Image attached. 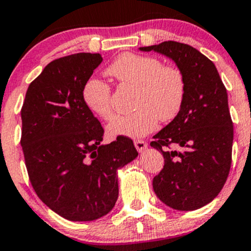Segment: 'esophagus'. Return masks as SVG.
Segmentation results:
<instances>
[{
	"label": "esophagus",
	"instance_id": "34e87169",
	"mask_svg": "<svg viewBox=\"0 0 251 251\" xmlns=\"http://www.w3.org/2000/svg\"><path fill=\"white\" fill-rule=\"evenodd\" d=\"M135 147H136V149L140 151V153H143L144 149L147 148V143L144 141L137 140V141H135Z\"/></svg>",
	"mask_w": 251,
	"mask_h": 251
}]
</instances>
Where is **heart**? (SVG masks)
Wrapping results in <instances>:
<instances>
[{
  "mask_svg": "<svg viewBox=\"0 0 251 251\" xmlns=\"http://www.w3.org/2000/svg\"><path fill=\"white\" fill-rule=\"evenodd\" d=\"M121 86H136L135 108L128 115L116 116L108 126L111 137L141 138L155 130L158 121L178 115L186 97V78L178 68L163 65L151 55L126 52L105 69ZM82 100L88 111L103 120L113 116L111 88L98 78L86 81Z\"/></svg>",
  "mask_w": 251,
  "mask_h": 251,
  "instance_id": "heart-1",
  "label": "heart"
}]
</instances>
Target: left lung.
<instances>
[{
	"mask_svg": "<svg viewBox=\"0 0 251 251\" xmlns=\"http://www.w3.org/2000/svg\"><path fill=\"white\" fill-rule=\"evenodd\" d=\"M140 50L171 58L186 78L181 111L151 142L164 156L154 192L175 210L199 209L216 198L231 169L233 123L227 90L214 63L189 45L165 41Z\"/></svg>",
	"mask_w": 251,
	"mask_h": 251,
	"instance_id": "1",
	"label": "left lung"
}]
</instances>
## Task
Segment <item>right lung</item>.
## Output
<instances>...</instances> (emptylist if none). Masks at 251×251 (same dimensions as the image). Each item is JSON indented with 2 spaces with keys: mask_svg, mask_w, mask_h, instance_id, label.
I'll return each mask as SVG.
<instances>
[{
  "mask_svg": "<svg viewBox=\"0 0 251 251\" xmlns=\"http://www.w3.org/2000/svg\"><path fill=\"white\" fill-rule=\"evenodd\" d=\"M100 53H76L47 64L29 85L22 107V144L37 197L70 221L104 216L119 196L118 169L138 155L128 137L109 144L82 100V88L102 63Z\"/></svg>",
  "mask_w": 251,
  "mask_h": 251,
  "instance_id": "add662e5",
  "label": "right lung"
}]
</instances>
